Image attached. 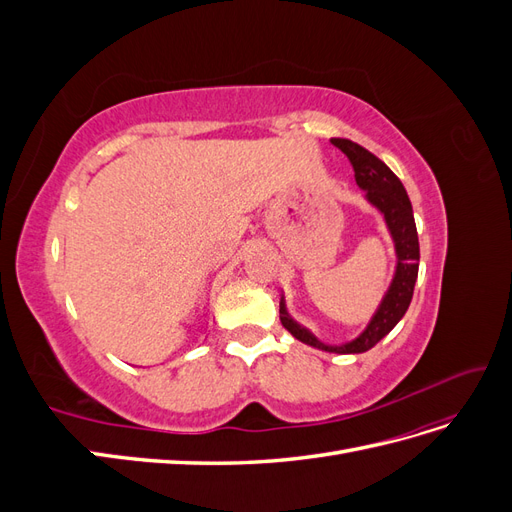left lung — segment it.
Here are the masks:
<instances>
[{
  "label": "left lung",
  "instance_id": "1",
  "mask_svg": "<svg viewBox=\"0 0 512 512\" xmlns=\"http://www.w3.org/2000/svg\"><path fill=\"white\" fill-rule=\"evenodd\" d=\"M331 145L337 147L350 160L356 183H359L367 192L369 203L376 205L384 213L386 224H389L391 235L395 239V250H397L395 280L389 292H386L382 305L378 307L376 316L367 324V329L348 344L329 346V344L318 342L312 333L303 329L301 324H297L288 316L284 299L280 301V320L284 324V329L292 333V337H297L299 342L307 346H314L327 352H337V354H359L374 348L380 339L384 335H389L395 324L404 318L414 294V284L418 277V258H421V254H418V235H416L410 198L404 190V185H401V181L395 177L393 170L382 160H378L374 153L348 141V138H331Z\"/></svg>",
  "mask_w": 512,
  "mask_h": 512
}]
</instances>
